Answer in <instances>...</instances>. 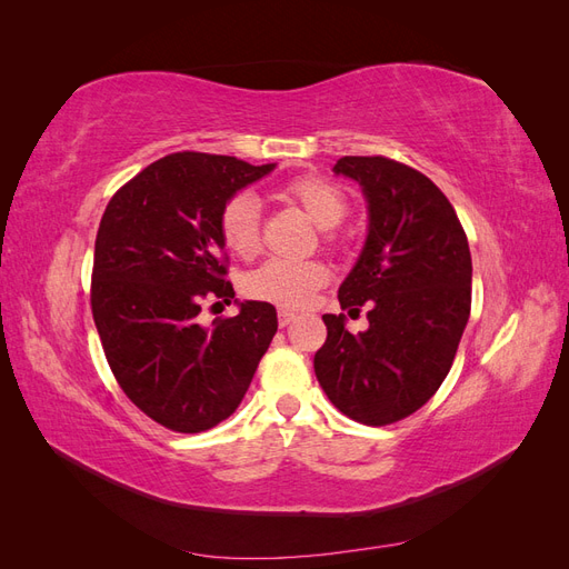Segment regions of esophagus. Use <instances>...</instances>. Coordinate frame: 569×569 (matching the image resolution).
<instances>
[{
	"label": "esophagus",
	"mask_w": 569,
	"mask_h": 569,
	"mask_svg": "<svg viewBox=\"0 0 569 569\" xmlns=\"http://www.w3.org/2000/svg\"><path fill=\"white\" fill-rule=\"evenodd\" d=\"M295 320H297L295 311H287V308H280V311H278V325L280 327H287V325H291Z\"/></svg>",
	"instance_id": "esophagus-1"
}]
</instances>
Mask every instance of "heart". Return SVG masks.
Masks as SVG:
<instances>
[{"label":"heart","mask_w":569,"mask_h":569,"mask_svg":"<svg viewBox=\"0 0 569 569\" xmlns=\"http://www.w3.org/2000/svg\"><path fill=\"white\" fill-rule=\"evenodd\" d=\"M280 199L299 206L316 226L325 228L327 244L337 242V228L347 216L349 201L343 189L320 176H301L280 189ZM218 228L222 244L239 258H251L261 249V209L251 194H234L220 209ZM327 282V268L320 261H266L251 270L244 280V295L274 306L299 308L313 291Z\"/></svg>","instance_id":"obj_1"}]
</instances>
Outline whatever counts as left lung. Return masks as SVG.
Returning a JSON list of instances; mask_svg holds the SVG:
<instances>
[{
    "instance_id": "8db88e82",
    "label": "left lung",
    "mask_w": 569,
    "mask_h": 569,
    "mask_svg": "<svg viewBox=\"0 0 569 569\" xmlns=\"http://www.w3.org/2000/svg\"><path fill=\"white\" fill-rule=\"evenodd\" d=\"M337 176L368 199L363 253L339 287L341 311L370 306L366 332L322 316L313 358L320 387L343 416L370 427L422 408L449 375L472 303V258L451 201L420 170L387 157H341Z\"/></svg>"
}]
</instances>
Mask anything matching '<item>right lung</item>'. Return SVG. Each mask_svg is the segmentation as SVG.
I'll list each match as a JSON object with an SVG mask.
<instances>
[{
	"label": "right lung",
	"mask_w": 569,
	"mask_h": 569,
	"mask_svg": "<svg viewBox=\"0 0 569 569\" xmlns=\"http://www.w3.org/2000/svg\"><path fill=\"white\" fill-rule=\"evenodd\" d=\"M272 168L176 151L120 187L101 216L90 289L101 347L128 399L173 432L230 418L278 332L266 301L199 325L203 301L234 299L220 209Z\"/></svg>",
	"instance_id": "obj_1"
}]
</instances>
